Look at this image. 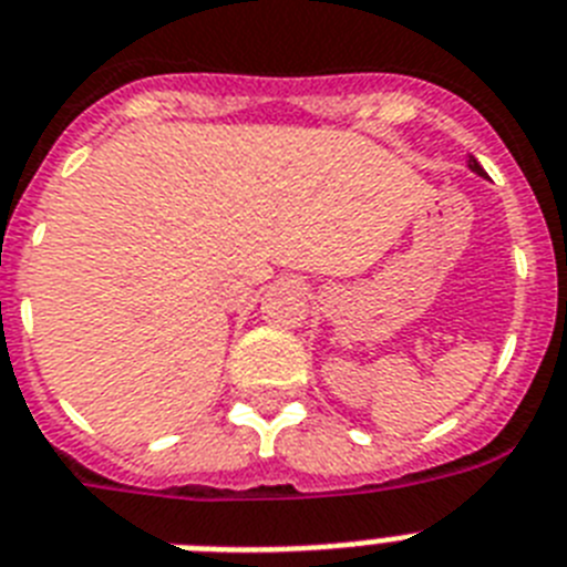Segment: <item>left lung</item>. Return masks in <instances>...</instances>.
I'll return each mask as SVG.
<instances>
[{"label":"left lung","instance_id":"obj_1","mask_svg":"<svg viewBox=\"0 0 567 567\" xmlns=\"http://www.w3.org/2000/svg\"><path fill=\"white\" fill-rule=\"evenodd\" d=\"M470 167H472V171H475V173H478V176H486L484 167L478 165V158H475V156H470Z\"/></svg>","mask_w":567,"mask_h":567}]
</instances>
